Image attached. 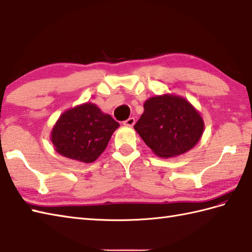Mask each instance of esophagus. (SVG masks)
Returning a JSON list of instances; mask_svg holds the SVG:
<instances>
[{"label": "esophagus", "instance_id": "obj_1", "mask_svg": "<svg viewBox=\"0 0 252 252\" xmlns=\"http://www.w3.org/2000/svg\"><path fill=\"white\" fill-rule=\"evenodd\" d=\"M123 125H125L126 126H133L135 125V119L134 117H130L129 119H126L125 122H123Z\"/></svg>", "mask_w": 252, "mask_h": 252}]
</instances>
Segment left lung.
<instances>
[{
  "label": "left lung",
  "instance_id": "obj_1",
  "mask_svg": "<svg viewBox=\"0 0 252 252\" xmlns=\"http://www.w3.org/2000/svg\"><path fill=\"white\" fill-rule=\"evenodd\" d=\"M134 129L156 156L168 159L195 147L202 136L205 122L184 97L162 94L144 103V112Z\"/></svg>",
  "mask_w": 252,
  "mask_h": 252
}]
</instances>
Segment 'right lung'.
Masks as SVG:
<instances>
[{"label": "right lung", "instance_id": "add662e5", "mask_svg": "<svg viewBox=\"0 0 252 252\" xmlns=\"http://www.w3.org/2000/svg\"><path fill=\"white\" fill-rule=\"evenodd\" d=\"M119 123L93 103L63 111L51 132L55 151L63 157L91 163L106 149Z\"/></svg>", "mask_w": 252, "mask_h": 252}]
</instances>
